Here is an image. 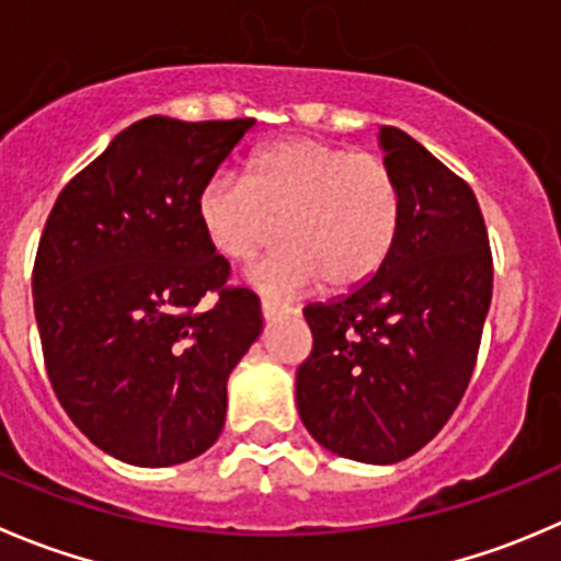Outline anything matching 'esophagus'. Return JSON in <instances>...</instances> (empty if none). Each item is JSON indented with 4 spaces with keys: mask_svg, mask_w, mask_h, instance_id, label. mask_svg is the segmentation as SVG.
I'll return each instance as SVG.
<instances>
[{
    "mask_svg": "<svg viewBox=\"0 0 561 561\" xmlns=\"http://www.w3.org/2000/svg\"><path fill=\"white\" fill-rule=\"evenodd\" d=\"M260 307H263V318L265 320H276L279 314H290L293 312L290 304L274 301V298H263V301H260Z\"/></svg>",
    "mask_w": 561,
    "mask_h": 561,
    "instance_id": "obj_1",
    "label": "esophagus"
}]
</instances>
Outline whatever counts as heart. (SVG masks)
Listing matches in <instances>:
<instances>
[{
	"label": "heart",
	"instance_id": "obj_1",
	"mask_svg": "<svg viewBox=\"0 0 561 561\" xmlns=\"http://www.w3.org/2000/svg\"><path fill=\"white\" fill-rule=\"evenodd\" d=\"M210 247L247 265L279 236L285 247L254 271L263 290L364 285L383 265L400 227V188L375 153L318 139H287L249 159L247 181L214 175L197 197Z\"/></svg>",
	"mask_w": 561,
	"mask_h": 561
}]
</instances>
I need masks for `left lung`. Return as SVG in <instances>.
Listing matches in <instances>:
<instances>
[{
    "mask_svg": "<svg viewBox=\"0 0 561 561\" xmlns=\"http://www.w3.org/2000/svg\"><path fill=\"white\" fill-rule=\"evenodd\" d=\"M400 227L378 271L347 296L304 307L312 353L296 402L309 436L389 466L438 436L458 408L493 296L488 230L469 183L400 128L380 125Z\"/></svg>",
    "mask_w": 561,
    "mask_h": 561,
    "instance_id": "1",
    "label": "left lung"
}]
</instances>
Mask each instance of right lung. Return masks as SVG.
<instances>
[{"instance_id": "1", "label": "right lung", "mask_w": 561, "mask_h": 561, "mask_svg": "<svg viewBox=\"0 0 561 561\" xmlns=\"http://www.w3.org/2000/svg\"><path fill=\"white\" fill-rule=\"evenodd\" d=\"M254 119L145 117L54 203L32 296L48 380L73 425L145 469L210 449L227 378L263 331L260 298L227 287L197 197ZM217 293L214 308L202 298Z\"/></svg>"}]
</instances>
